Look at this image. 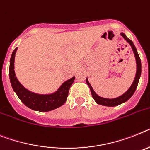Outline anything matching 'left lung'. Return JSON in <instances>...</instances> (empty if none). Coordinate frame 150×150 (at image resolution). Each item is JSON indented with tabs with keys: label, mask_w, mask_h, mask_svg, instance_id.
<instances>
[{
	"label": "left lung",
	"mask_w": 150,
	"mask_h": 150,
	"mask_svg": "<svg viewBox=\"0 0 150 150\" xmlns=\"http://www.w3.org/2000/svg\"><path fill=\"white\" fill-rule=\"evenodd\" d=\"M120 35H121V36L124 38V40L130 45L132 50H133V53H134V56H135L136 63H137V72H136V76L134 80H133V82L131 85V86L129 87V88L128 89L124 94H123L122 95H120V96L117 97V98L111 99L104 98H102V97L98 95L94 91V89H93V88L91 87L90 83H89L88 79H86V83L88 84L89 88H90L91 95H92L94 100H95V102H96L97 104L103 105V106H117L119 104H123V103L126 102L127 100H129V99L132 97V95L134 94V92H135L136 89H137V85H138V83H139V78H140V75H141V61H140V59H139V55H138V52H137V49H136L135 46H134V44H133V42H132L131 40L127 37V36L124 34V33H120Z\"/></svg>",
	"instance_id": "8db88e82"
}]
</instances>
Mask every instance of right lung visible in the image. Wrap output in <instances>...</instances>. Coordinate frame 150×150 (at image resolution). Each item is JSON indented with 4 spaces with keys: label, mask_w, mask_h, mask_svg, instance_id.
Returning <instances> with one entry per match:
<instances>
[{
    "label": "right lung",
    "mask_w": 150,
    "mask_h": 150,
    "mask_svg": "<svg viewBox=\"0 0 150 150\" xmlns=\"http://www.w3.org/2000/svg\"><path fill=\"white\" fill-rule=\"evenodd\" d=\"M17 50V48H16L11 55L9 76L11 86L20 100L30 109L41 112L50 111L63 105L66 101L69 88L75 80V77L65 81L59 87V88L52 94H40L32 92L21 85L15 75L14 59Z\"/></svg>",
    "instance_id": "right-lung-1"
}]
</instances>
